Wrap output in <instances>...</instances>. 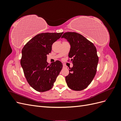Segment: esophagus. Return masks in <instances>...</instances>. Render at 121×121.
<instances>
[{
  "label": "esophagus",
  "instance_id": "esophagus-1",
  "mask_svg": "<svg viewBox=\"0 0 121 121\" xmlns=\"http://www.w3.org/2000/svg\"><path fill=\"white\" fill-rule=\"evenodd\" d=\"M67 66L65 64H63V68H66Z\"/></svg>",
  "mask_w": 121,
  "mask_h": 121
}]
</instances>
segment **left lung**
Instances as JSON below:
<instances>
[{"mask_svg": "<svg viewBox=\"0 0 121 121\" xmlns=\"http://www.w3.org/2000/svg\"><path fill=\"white\" fill-rule=\"evenodd\" d=\"M70 44L69 57L73 66L65 77L69 88L75 91L87 88L96 74L98 57L95 46L83 36L76 32H66L61 36Z\"/></svg>", "mask_w": 121, "mask_h": 121, "instance_id": "left-lung-1", "label": "left lung"}]
</instances>
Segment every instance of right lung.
<instances>
[{
  "label": "right lung",
  "mask_w": 121,
  "mask_h": 121,
  "mask_svg": "<svg viewBox=\"0 0 121 121\" xmlns=\"http://www.w3.org/2000/svg\"><path fill=\"white\" fill-rule=\"evenodd\" d=\"M63 32L40 33L32 38L22 51L21 65L28 83L38 92L52 89L63 68L56 60L48 65L47 56L52 51V44Z\"/></svg>",
  "instance_id": "1"
}]
</instances>
